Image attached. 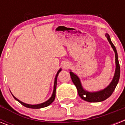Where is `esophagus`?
Segmentation results:
<instances>
[{
  "label": "esophagus",
  "mask_w": 125,
  "mask_h": 125,
  "mask_svg": "<svg viewBox=\"0 0 125 125\" xmlns=\"http://www.w3.org/2000/svg\"><path fill=\"white\" fill-rule=\"evenodd\" d=\"M70 67V63L68 62H65L63 64V67L64 69H67Z\"/></svg>",
  "instance_id": "esophagus-1"
}]
</instances>
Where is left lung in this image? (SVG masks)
I'll use <instances>...</instances> for the list:
<instances>
[{
  "mask_svg": "<svg viewBox=\"0 0 125 125\" xmlns=\"http://www.w3.org/2000/svg\"><path fill=\"white\" fill-rule=\"evenodd\" d=\"M105 36L108 40L109 43L112 47L113 50L114 51L115 56V65H116V67H115L114 76V78H113L111 83L103 90L96 91V92H89V91H86L83 89L78 76L71 71H70V73H69L71 77V80L76 87L78 95L80 97V98L84 101L89 102V103L101 102V101H104L106 99H108L109 97H110L111 95L112 94V93L114 91V89H115V87L118 83L119 77H120V66H119L118 56H117L116 49L111 41V39L108 34H106Z\"/></svg>",
  "mask_w": 125,
  "mask_h": 125,
  "instance_id": "left-lung-1",
  "label": "left lung"
}]
</instances>
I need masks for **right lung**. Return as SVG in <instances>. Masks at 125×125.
<instances>
[{
  "instance_id": "right-lung-1",
  "label": "right lung",
  "mask_w": 125,
  "mask_h": 125,
  "mask_svg": "<svg viewBox=\"0 0 125 125\" xmlns=\"http://www.w3.org/2000/svg\"><path fill=\"white\" fill-rule=\"evenodd\" d=\"M62 71V69H60L59 71L57 73L56 75V77H55L54 79V89H53L52 95L51 96V97L48 100V101H45V103H43L42 104H26V103H22V101H19V99H17L16 97H15L13 95V97H14V99L17 101L19 103H20L22 105H23L24 106L26 107V108H33V109H39V108H44V107H47L48 106L51 104V103H52L53 101H54L55 97H56V84H57V78H58V75L59 73L60 72Z\"/></svg>"
}]
</instances>
